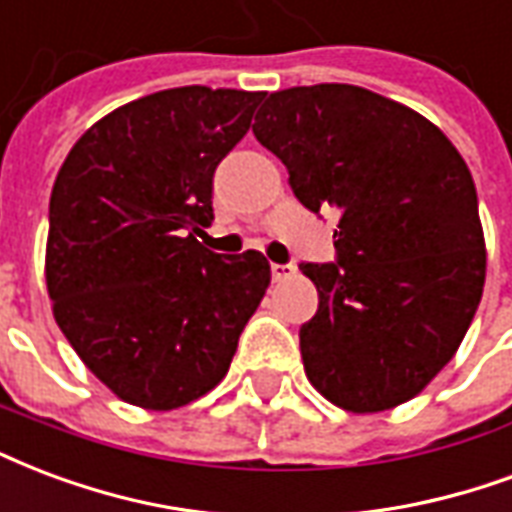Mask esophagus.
Masks as SVG:
<instances>
[{"instance_id": "esophagus-1", "label": "esophagus", "mask_w": 512, "mask_h": 512, "mask_svg": "<svg viewBox=\"0 0 512 512\" xmlns=\"http://www.w3.org/2000/svg\"><path fill=\"white\" fill-rule=\"evenodd\" d=\"M271 276H274V282H287V279L295 276V268L282 266V263H271Z\"/></svg>"}]
</instances>
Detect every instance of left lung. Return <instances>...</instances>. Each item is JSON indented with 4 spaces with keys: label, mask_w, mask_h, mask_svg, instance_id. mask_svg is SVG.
Instances as JSON below:
<instances>
[{
    "label": "left lung",
    "mask_w": 512,
    "mask_h": 512,
    "mask_svg": "<svg viewBox=\"0 0 512 512\" xmlns=\"http://www.w3.org/2000/svg\"><path fill=\"white\" fill-rule=\"evenodd\" d=\"M255 138L309 211L336 208V263H304L320 306L301 325L306 377L347 412L418 396L456 355L486 282L467 162L439 127L350 83L274 92Z\"/></svg>",
    "instance_id": "obj_1"
}]
</instances>
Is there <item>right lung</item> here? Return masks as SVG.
Instances as JSON below:
<instances>
[{
  "mask_svg": "<svg viewBox=\"0 0 512 512\" xmlns=\"http://www.w3.org/2000/svg\"><path fill=\"white\" fill-rule=\"evenodd\" d=\"M263 92L181 86L121 105L83 132L48 208L45 282L89 372L143 410L200 399L230 369L271 285L255 249L217 255L214 170Z\"/></svg>",
  "mask_w": 512,
  "mask_h": 512,
  "instance_id": "add662e5",
  "label": "right lung"
}]
</instances>
